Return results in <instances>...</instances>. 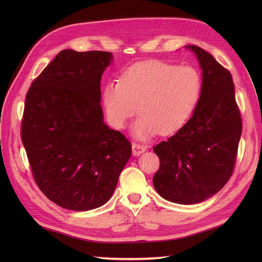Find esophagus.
<instances>
[{"instance_id":"esophagus-1","label":"esophagus","mask_w":262,"mask_h":262,"mask_svg":"<svg viewBox=\"0 0 262 262\" xmlns=\"http://www.w3.org/2000/svg\"><path fill=\"white\" fill-rule=\"evenodd\" d=\"M145 150H146V146L145 145L136 143V142H133V143H132V153H133L134 156H139L140 154L144 153Z\"/></svg>"}]
</instances>
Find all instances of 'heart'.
Masks as SVG:
<instances>
[{
	"mask_svg": "<svg viewBox=\"0 0 262 262\" xmlns=\"http://www.w3.org/2000/svg\"><path fill=\"white\" fill-rule=\"evenodd\" d=\"M202 78L187 66L163 61L139 62L125 69L119 82H109L102 104L109 123L122 129L137 113L133 134L144 140L158 132L164 136L184 126L200 99Z\"/></svg>",
	"mask_w": 262,
	"mask_h": 262,
	"instance_id": "1",
	"label": "heart"
}]
</instances>
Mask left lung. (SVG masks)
Listing matches in <instances>:
<instances>
[{
    "label": "left lung",
    "mask_w": 262,
    "mask_h": 262,
    "mask_svg": "<svg viewBox=\"0 0 262 262\" xmlns=\"http://www.w3.org/2000/svg\"><path fill=\"white\" fill-rule=\"evenodd\" d=\"M188 48L202 69L200 99L187 123L153 148L160 158L153 178L156 191L179 204L202 202L226 185L243 129L232 74L200 47Z\"/></svg>",
    "instance_id": "8db88e82"
}]
</instances>
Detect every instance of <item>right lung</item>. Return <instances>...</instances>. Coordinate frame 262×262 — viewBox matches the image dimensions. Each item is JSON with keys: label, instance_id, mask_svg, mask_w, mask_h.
<instances>
[{"label": "right lung", "instance_id": "right-lung-1", "mask_svg": "<svg viewBox=\"0 0 262 262\" xmlns=\"http://www.w3.org/2000/svg\"><path fill=\"white\" fill-rule=\"evenodd\" d=\"M112 59L107 51L62 50L26 94L23 144L37 186L61 208L105 204L131 156L130 141L104 123L99 104Z\"/></svg>", "mask_w": 262, "mask_h": 262}]
</instances>
